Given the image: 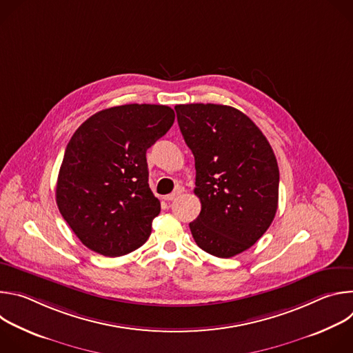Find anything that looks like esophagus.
I'll list each match as a JSON object with an SVG mask.
<instances>
[{
	"label": "esophagus",
	"instance_id": "1",
	"mask_svg": "<svg viewBox=\"0 0 353 353\" xmlns=\"http://www.w3.org/2000/svg\"><path fill=\"white\" fill-rule=\"evenodd\" d=\"M183 192V188H176L172 194H169V195H165L163 198H165V201H173V199H176L180 194Z\"/></svg>",
	"mask_w": 353,
	"mask_h": 353
}]
</instances>
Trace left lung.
Segmentation results:
<instances>
[{"label":"left lung","instance_id":"8db88e82","mask_svg":"<svg viewBox=\"0 0 353 353\" xmlns=\"http://www.w3.org/2000/svg\"><path fill=\"white\" fill-rule=\"evenodd\" d=\"M180 131L195 159L201 212L191 234L207 253L230 259L253 245L278 210L279 169L261 130L240 110L177 105Z\"/></svg>","mask_w":353,"mask_h":353}]
</instances>
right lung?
Instances as JSON below:
<instances>
[{
	"instance_id": "right-lung-1",
	"label": "right lung",
	"mask_w": 353,
	"mask_h": 353,
	"mask_svg": "<svg viewBox=\"0 0 353 353\" xmlns=\"http://www.w3.org/2000/svg\"><path fill=\"white\" fill-rule=\"evenodd\" d=\"M173 123L169 106L134 103L97 112L71 137L56 201L94 253L120 257L148 240L161 203L148 184L146 150Z\"/></svg>"
}]
</instances>
